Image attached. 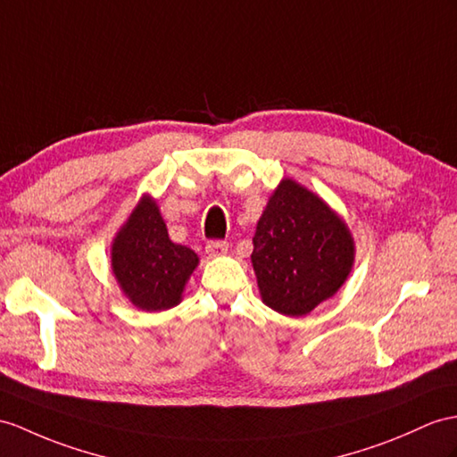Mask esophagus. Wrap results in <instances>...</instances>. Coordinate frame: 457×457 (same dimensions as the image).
Wrapping results in <instances>:
<instances>
[{
  "label": "esophagus",
  "instance_id": "esophagus-1",
  "mask_svg": "<svg viewBox=\"0 0 457 457\" xmlns=\"http://www.w3.org/2000/svg\"><path fill=\"white\" fill-rule=\"evenodd\" d=\"M205 252L209 255H213V258H217V255H222V253L228 252V244L222 242V240H211V242H207Z\"/></svg>",
  "mask_w": 457,
  "mask_h": 457
}]
</instances>
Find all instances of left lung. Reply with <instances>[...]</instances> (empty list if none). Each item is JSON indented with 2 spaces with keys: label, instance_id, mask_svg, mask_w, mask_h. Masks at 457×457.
I'll return each instance as SVG.
<instances>
[{
  "label": "left lung",
  "instance_id": "8db88e82",
  "mask_svg": "<svg viewBox=\"0 0 457 457\" xmlns=\"http://www.w3.org/2000/svg\"><path fill=\"white\" fill-rule=\"evenodd\" d=\"M252 267L265 306L306 316L336 295L354 265L347 222L324 199L283 178L255 225Z\"/></svg>",
  "mask_w": 457,
  "mask_h": 457
}]
</instances>
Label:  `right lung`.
I'll return each instance as SVG.
<instances>
[{
  "mask_svg": "<svg viewBox=\"0 0 457 457\" xmlns=\"http://www.w3.org/2000/svg\"><path fill=\"white\" fill-rule=\"evenodd\" d=\"M197 253L169 238L157 199L143 194L110 246L112 275L129 303L143 312H162L182 303Z\"/></svg>",
  "mask_w": 457,
  "mask_h": 457,
  "instance_id": "add662e5",
  "label": "right lung"
}]
</instances>
